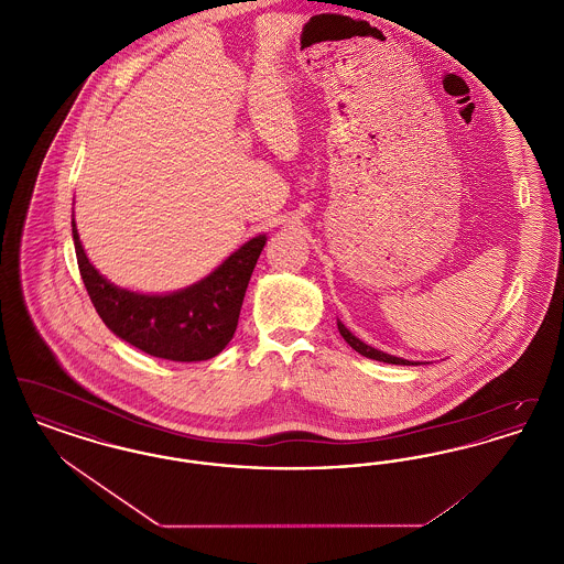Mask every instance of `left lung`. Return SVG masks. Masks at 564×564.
Here are the masks:
<instances>
[{"label":"left lung","mask_w":564,"mask_h":564,"mask_svg":"<svg viewBox=\"0 0 564 564\" xmlns=\"http://www.w3.org/2000/svg\"><path fill=\"white\" fill-rule=\"evenodd\" d=\"M338 323V332H340V336L347 340V345H349L350 349L357 350L359 355H364V357H368V359L382 361V364H395V366H419V361H408V359L395 357V355H389V352H382V350L375 349V347H370V345L361 343L357 336H352V334H350L349 329L345 327V323Z\"/></svg>","instance_id":"1"}]
</instances>
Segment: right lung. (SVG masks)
Returning a JSON list of instances; mask_svg holds the SVG:
<instances>
[{"label":"right lung","mask_w":564,"mask_h":564,"mask_svg":"<svg viewBox=\"0 0 564 564\" xmlns=\"http://www.w3.org/2000/svg\"><path fill=\"white\" fill-rule=\"evenodd\" d=\"M72 235L84 288L108 329L134 349L171 361H205L226 349L239 325L251 272L267 245V235H258L198 283L159 295L109 283L88 262L74 219Z\"/></svg>","instance_id":"right-lung-1"}]
</instances>
